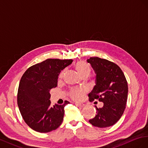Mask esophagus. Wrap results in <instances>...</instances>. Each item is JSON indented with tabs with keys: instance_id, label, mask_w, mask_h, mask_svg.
Here are the masks:
<instances>
[{
	"instance_id": "34e87169",
	"label": "esophagus",
	"mask_w": 148,
	"mask_h": 148,
	"mask_svg": "<svg viewBox=\"0 0 148 148\" xmlns=\"http://www.w3.org/2000/svg\"><path fill=\"white\" fill-rule=\"evenodd\" d=\"M75 106H77L78 107H82L84 106V105H85L84 103H75Z\"/></svg>"
}]
</instances>
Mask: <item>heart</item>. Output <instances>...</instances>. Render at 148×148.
Segmentation results:
<instances>
[{
  "instance_id": "1",
  "label": "heart",
  "mask_w": 148,
  "mask_h": 148,
  "mask_svg": "<svg viewBox=\"0 0 148 148\" xmlns=\"http://www.w3.org/2000/svg\"><path fill=\"white\" fill-rule=\"evenodd\" d=\"M75 70L78 74L82 77H87L90 73V69L88 65L85 62L79 61L74 65ZM66 73V70H63L60 74V78H62ZM88 92V88L86 87H75L72 89L69 92L71 97L74 100L79 101L82 99L84 95Z\"/></svg>"
}]
</instances>
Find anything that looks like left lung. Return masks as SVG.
<instances>
[{"label":"left lung","instance_id":"1","mask_svg":"<svg viewBox=\"0 0 148 148\" xmlns=\"http://www.w3.org/2000/svg\"><path fill=\"white\" fill-rule=\"evenodd\" d=\"M96 74L95 86L88 94L90 102L98 100L103 103L102 108L96 107V115L89 123L99 128L115 125L126 108L128 84L120 67L105 59L92 57L87 60Z\"/></svg>","mask_w":148,"mask_h":148}]
</instances>
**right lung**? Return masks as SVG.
<instances>
[{"mask_svg": "<svg viewBox=\"0 0 148 148\" xmlns=\"http://www.w3.org/2000/svg\"><path fill=\"white\" fill-rule=\"evenodd\" d=\"M73 60L48 59L25 72L19 83L17 103L21 115L29 127L40 133L57 129L63 120L64 107L51 105L49 91L58 86V75Z\"/></svg>", "mask_w": 148, "mask_h": 148, "instance_id": "obj_1", "label": "right lung"}]
</instances>
